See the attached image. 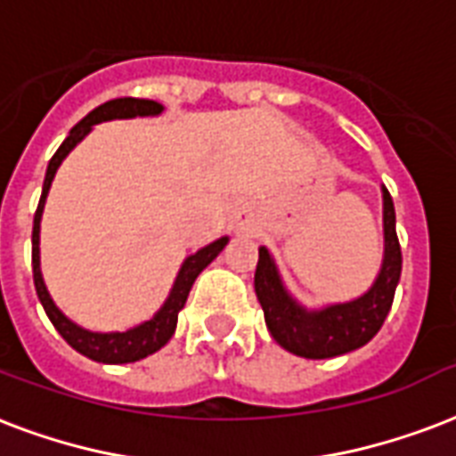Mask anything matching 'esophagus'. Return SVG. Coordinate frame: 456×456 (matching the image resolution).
<instances>
[{"label": "esophagus", "instance_id": "34e87169", "mask_svg": "<svg viewBox=\"0 0 456 456\" xmlns=\"http://www.w3.org/2000/svg\"><path fill=\"white\" fill-rule=\"evenodd\" d=\"M236 220H243V213H239V215H236Z\"/></svg>", "mask_w": 456, "mask_h": 456}]
</instances>
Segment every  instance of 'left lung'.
<instances>
[{
    "label": "left lung",
    "mask_w": 456,
    "mask_h": 456,
    "mask_svg": "<svg viewBox=\"0 0 456 456\" xmlns=\"http://www.w3.org/2000/svg\"><path fill=\"white\" fill-rule=\"evenodd\" d=\"M395 222V203L390 191L382 186L385 256L380 273L363 297L346 304L325 305L321 311H305L304 305L297 304V298H291L289 291L284 289L273 256L263 246L258 251L253 284L274 342L304 359H332L370 342L390 313L402 274V248Z\"/></svg>",
    "instance_id": "8db88e82"
}]
</instances>
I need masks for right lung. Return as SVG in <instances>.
<instances>
[{"label":"right lung","instance_id":"1","mask_svg":"<svg viewBox=\"0 0 456 456\" xmlns=\"http://www.w3.org/2000/svg\"><path fill=\"white\" fill-rule=\"evenodd\" d=\"M165 110L162 104L155 102V100H138V97H117V100H110V102L95 107L88 117H83L78 124H76L69 135L64 138V143L59 145V151L54 152V158L50 159L47 165V174H45L43 183V196H40V203H37V210H35L33 220V282L35 291H37V298L43 304L47 318L52 321V325L57 328V332L64 337L66 342L74 346L76 352L88 356L93 361H100V363H134V361H141L145 356H151L158 349H162L169 339H172L174 330H176V321H179V311L186 304L189 298V291L196 282V277L203 273L205 267L210 265L220 251L227 246V236H222L217 241L208 243L205 248H200L198 253L189 256L183 260L182 270L176 274V282H174L169 297H167L165 305L159 308L151 321L141 322L138 328H131L126 332H90V330L78 328L76 322H71L66 318L64 313L59 311L54 301H52L50 291L43 282V273H40V220H43V208L45 198L50 193L52 179L57 174L61 159L74 151L76 145L81 143L83 138L90 134V128L100 124V121L110 119H131V117H155Z\"/></svg>","mask_w":456,"mask_h":456}]
</instances>
